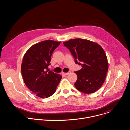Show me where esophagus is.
<instances>
[{
  "label": "esophagus",
  "mask_w": 130,
  "mask_h": 130,
  "mask_svg": "<svg viewBox=\"0 0 130 130\" xmlns=\"http://www.w3.org/2000/svg\"><path fill=\"white\" fill-rule=\"evenodd\" d=\"M70 71H69V72H62V75H64V76H67V75H68V74H69L70 73Z\"/></svg>",
  "instance_id": "1"
}]
</instances>
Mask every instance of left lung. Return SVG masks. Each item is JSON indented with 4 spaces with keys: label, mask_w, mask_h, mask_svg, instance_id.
<instances>
[{
    "label": "left lung",
    "mask_w": 130,
    "mask_h": 130,
    "mask_svg": "<svg viewBox=\"0 0 130 130\" xmlns=\"http://www.w3.org/2000/svg\"><path fill=\"white\" fill-rule=\"evenodd\" d=\"M82 69L75 71L78 76L76 88L85 94L97 91L103 85L108 71L106 54L97 43L87 40L75 39L64 42Z\"/></svg>",
    "instance_id": "obj_1"
}]
</instances>
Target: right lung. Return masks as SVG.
<instances>
[{"instance_id": "1", "label": "right lung", "mask_w": 130, "mask_h": 130, "mask_svg": "<svg viewBox=\"0 0 130 130\" xmlns=\"http://www.w3.org/2000/svg\"><path fill=\"white\" fill-rule=\"evenodd\" d=\"M61 42L47 40L32 46L25 54L22 75L27 87L39 97L47 98L56 91L61 75L49 71L51 56Z\"/></svg>"}]
</instances>
